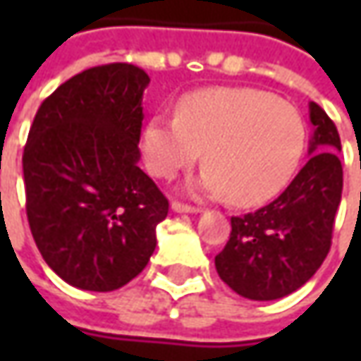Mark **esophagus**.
<instances>
[{"instance_id": "esophagus-1", "label": "esophagus", "mask_w": 361, "mask_h": 361, "mask_svg": "<svg viewBox=\"0 0 361 361\" xmlns=\"http://www.w3.org/2000/svg\"><path fill=\"white\" fill-rule=\"evenodd\" d=\"M173 211L174 213H199L201 209L199 207H192V204H185V202H173Z\"/></svg>"}]
</instances>
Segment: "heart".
Listing matches in <instances>:
<instances>
[{
	"mask_svg": "<svg viewBox=\"0 0 361 361\" xmlns=\"http://www.w3.org/2000/svg\"><path fill=\"white\" fill-rule=\"evenodd\" d=\"M305 126L295 106L257 88H207L185 94L174 118L152 116L142 128L146 169L174 178L202 152L192 185L207 197L257 207L277 197L298 169Z\"/></svg>",
	"mask_w": 361,
	"mask_h": 361,
	"instance_id": "heart-1",
	"label": "heart"
}]
</instances>
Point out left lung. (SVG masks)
Listing matches in <instances>:
<instances>
[{
	"instance_id": "obj_1",
	"label": "left lung",
	"mask_w": 361,
	"mask_h": 361,
	"mask_svg": "<svg viewBox=\"0 0 361 361\" xmlns=\"http://www.w3.org/2000/svg\"><path fill=\"white\" fill-rule=\"evenodd\" d=\"M310 160L291 185L255 213L231 216V237L215 257L219 277L241 298L281 299L305 285L331 247L343 171L336 124L310 102Z\"/></svg>"
}]
</instances>
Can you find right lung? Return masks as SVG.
Returning a JSON list of instances; mask_svg holds the SVG:
<instances>
[{"mask_svg": "<svg viewBox=\"0 0 361 361\" xmlns=\"http://www.w3.org/2000/svg\"><path fill=\"white\" fill-rule=\"evenodd\" d=\"M148 82L132 63L84 70L42 102L27 134V223L44 261L78 289L132 281L169 215L166 197L138 166Z\"/></svg>", "mask_w": 361, "mask_h": 361, "instance_id": "1", "label": "right lung"}]
</instances>
